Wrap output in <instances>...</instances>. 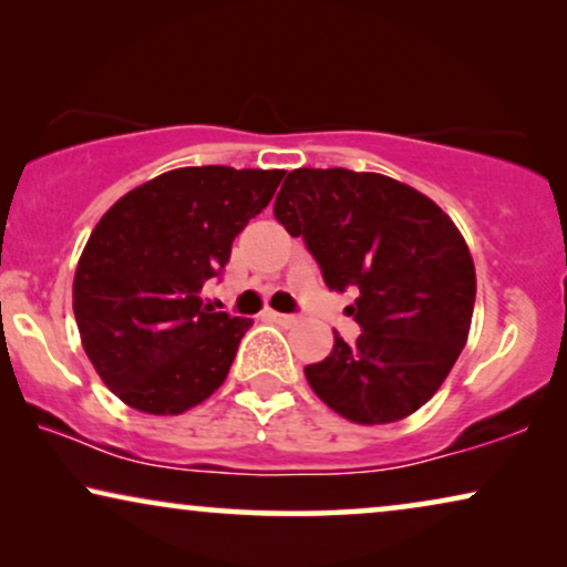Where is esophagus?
I'll return each mask as SVG.
<instances>
[{"label":"esophagus","mask_w":567,"mask_h":567,"mask_svg":"<svg viewBox=\"0 0 567 567\" xmlns=\"http://www.w3.org/2000/svg\"><path fill=\"white\" fill-rule=\"evenodd\" d=\"M266 317H268V320H274V322H278V324H293V322H297V317H293V315L274 312V309H268V312H266Z\"/></svg>","instance_id":"1"}]
</instances>
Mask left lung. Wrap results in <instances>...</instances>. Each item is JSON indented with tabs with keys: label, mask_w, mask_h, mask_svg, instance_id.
<instances>
[{
	"label": "left lung",
	"mask_w": 567,
	"mask_h": 567,
	"mask_svg": "<svg viewBox=\"0 0 567 567\" xmlns=\"http://www.w3.org/2000/svg\"><path fill=\"white\" fill-rule=\"evenodd\" d=\"M274 214L305 237L330 291L359 289L348 315L363 332H336L328 359L305 367L309 386L359 425L413 415L470 336L477 278L462 231L421 190L343 167L291 169Z\"/></svg>",
	"instance_id": "left-lung-1"
}]
</instances>
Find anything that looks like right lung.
Segmentation results:
<instances>
[{
    "mask_svg": "<svg viewBox=\"0 0 567 567\" xmlns=\"http://www.w3.org/2000/svg\"><path fill=\"white\" fill-rule=\"evenodd\" d=\"M284 169L177 167L103 214L76 262L82 348L115 398L181 415L224 384L252 320L214 312L200 289L270 204Z\"/></svg>",
    "mask_w": 567,
    "mask_h": 567,
    "instance_id": "1",
    "label": "right lung"
}]
</instances>
